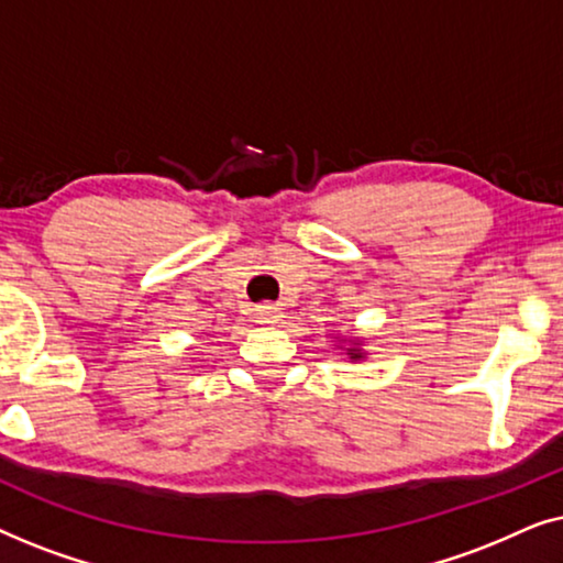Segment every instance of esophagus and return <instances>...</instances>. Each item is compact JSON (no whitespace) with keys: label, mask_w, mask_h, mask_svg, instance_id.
<instances>
[{"label":"esophagus","mask_w":563,"mask_h":563,"mask_svg":"<svg viewBox=\"0 0 563 563\" xmlns=\"http://www.w3.org/2000/svg\"><path fill=\"white\" fill-rule=\"evenodd\" d=\"M256 314H258L261 322H276V320H279V307H276V305H258Z\"/></svg>","instance_id":"1"}]
</instances>
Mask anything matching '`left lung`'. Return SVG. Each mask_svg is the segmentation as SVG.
<instances>
[{"instance_id":"obj_1","label":"left lung","mask_w":563,"mask_h":563,"mask_svg":"<svg viewBox=\"0 0 563 563\" xmlns=\"http://www.w3.org/2000/svg\"><path fill=\"white\" fill-rule=\"evenodd\" d=\"M351 358H361V353L356 349H351Z\"/></svg>"}]
</instances>
